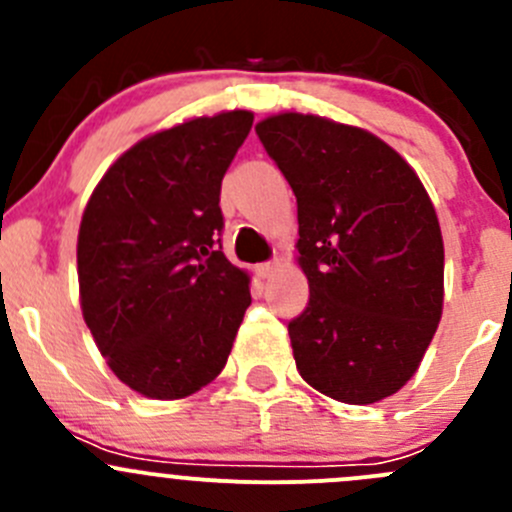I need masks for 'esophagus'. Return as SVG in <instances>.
<instances>
[{
  "instance_id": "obj_1",
  "label": "esophagus",
  "mask_w": 512,
  "mask_h": 512,
  "mask_svg": "<svg viewBox=\"0 0 512 512\" xmlns=\"http://www.w3.org/2000/svg\"><path fill=\"white\" fill-rule=\"evenodd\" d=\"M277 270V262L270 260V262H262L260 267H257V272H260V277H270L272 272Z\"/></svg>"
}]
</instances>
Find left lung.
Returning <instances> with one entry per match:
<instances>
[{
  "label": "left lung",
  "mask_w": 512,
  "mask_h": 512,
  "mask_svg": "<svg viewBox=\"0 0 512 512\" xmlns=\"http://www.w3.org/2000/svg\"><path fill=\"white\" fill-rule=\"evenodd\" d=\"M255 131L297 198L309 302L287 329L299 374L344 404L396 394L441 322L443 240L426 188L361 128L280 113Z\"/></svg>",
  "instance_id": "left-lung-1"
}]
</instances>
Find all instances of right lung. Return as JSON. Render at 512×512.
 <instances>
[{
  "label": "right lung",
  "instance_id": "1",
  "mask_svg": "<svg viewBox=\"0 0 512 512\" xmlns=\"http://www.w3.org/2000/svg\"><path fill=\"white\" fill-rule=\"evenodd\" d=\"M252 128L227 111L143 138L108 168L79 230L86 327L113 374L183 399L223 371L250 277L223 252L220 185Z\"/></svg>",
  "mask_w": 512,
  "mask_h": 512
}]
</instances>
